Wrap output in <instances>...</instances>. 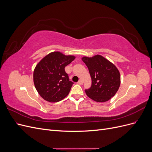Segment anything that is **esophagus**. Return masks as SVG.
Returning a JSON list of instances; mask_svg holds the SVG:
<instances>
[{
	"mask_svg": "<svg viewBox=\"0 0 152 152\" xmlns=\"http://www.w3.org/2000/svg\"><path fill=\"white\" fill-rule=\"evenodd\" d=\"M77 84L79 85H82V84H83V82H82V80H79V82H77Z\"/></svg>",
	"mask_w": 152,
	"mask_h": 152,
	"instance_id": "34e87169",
	"label": "esophagus"
}]
</instances>
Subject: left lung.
I'll return each mask as SVG.
<instances>
[{"label": "left lung", "instance_id": "8db88e82", "mask_svg": "<svg viewBox=\"0 0 152 152\" xmlns=\"http://www.w3.org/2000/svg\"><path fill=\"white\" fill-rule=\"evenodd\" d=\"M92 80L91 87L86 90L87 96L96 102H107L115 96L121 84V75L115 65L102 55L82 58Z\"/></svg>", "mask_w": 152, "mask_h": 152}]
</instances>
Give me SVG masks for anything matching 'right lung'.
Wrapping results in <instances>:
<instances>
[{
  "label": "right lung",
  "mask_w": 152,
  "mask_h": 152,
  "mask_svg": "<svg viewBox=\"0 0 152 152\" xmlns=\"http://www.w3.org/2000/svg\"><path fill=\"white\" fill-rule=\"evenodd\" d=\"M75 59L73 55L54 51L37 63L34 71V82L36 90L44 99L55 103L68 96L73 83L69 80L65 68Z\"/></svg>",
  "instance_id": "right-lung-1"
}]
</instances>
